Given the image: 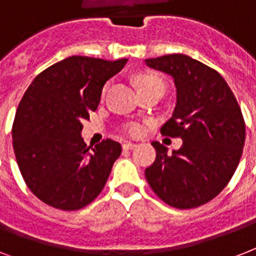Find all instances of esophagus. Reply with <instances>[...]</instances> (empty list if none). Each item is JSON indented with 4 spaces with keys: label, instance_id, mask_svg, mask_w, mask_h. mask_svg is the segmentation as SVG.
Wrapping results in <instances>:
<instances>
[{
    "label": "esophagus",
    "instance_id": "esophagus-1",
    "mask_svg": "<svg viewBox=\"0 0 256 256\" xmlns=\"http://www.w3.org/2000/svg\"><path fill=\"white\" fill-rule=\"evenodd\" d=\"M136 146V144H134V142H124V144H122V148H124V150H132V148H134Z\"/></svg>",
    "mask_w": 256,
    "mask_h": 256
}]
</instances>
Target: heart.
<instances>
[{
	"instance_id": "obj_1",
	"label": "heart",
	"mask_w": 256,
	"mask_h": 256,
	"mask_svg": "<svg viewBox=\"0 0 256 256\" xmlns=\"http://www.w3.org/2000/svg\"><path fill=\"white\" fill-rule=\"evenodd\" d=\"M138 88H148V86H162L164 88V81L160 80V77H156V76H152V74H144V76H140L138 80ZM106 88L108 86H104V94L106 92ZM124 132L128 134V136H140L142 132H144V126L138 122H132V124H128L124 128Z\"/></svg>"
}]
</instances>
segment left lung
Here are the masks:
<instances>
[{
  "instance_id": "obj_1",
  "label": "left lung",
  "mask_w": 256,
  "mask_h": 256,
  "mask_svg": "<svg viewBox=\"0 0 256 256\" xmlns=\"http://www.w3.org/2000/svg\"><path fill=\"white\" fill-rule=\"evenodd\" d=\"M146 65L174 78L176 106L160 134L182 138L168 154L152 142L156 156L144 170L152 190L179 210L210 202L227 186L242 156L246 124L234 92L210 66L183 54L146 60Z\"/></svg>"
}]
</instances>
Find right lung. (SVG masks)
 <instances>
[{
  "label": "right lung",
  "mask_w": 256,
  "mask_h": 256,
  "mask_svg": "<svg viewBox=\"0 0 256 256\" xmlns=\"http://www.w3.org/2000/svg\"><path fill=\"white\" fill-rule=\"evenodd\" d=\"M126 62L65 58L38 74L22 96L12 128L14 154L26 186L46 204L80 210L104 190L122 148L108 138L88 146L82 120L96 112L104 82Z\"/></svg>",
  "instance_id": "obj_1"
}]
</instances>
